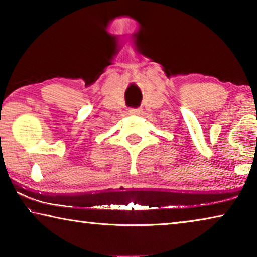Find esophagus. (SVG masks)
<instances>
[{"label": "esophagus", "mask_w": 257, "mask_h": 257, "mask_svg": "<svg viewBox=\"0 0 257 257\" xmlns=\"http://www.w3.org/2000/svg\"><path fill=\"white\" fill-rule=\"evenodd\" d=\"M129 114H132V115H142V114H143V109L142 108L129 109Z\"/></svg>", "instance_id": "esophagus-1"}]
</instances>
